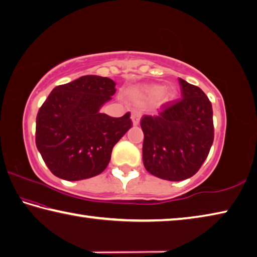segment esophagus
<instances>
[{
  "label": "esophagus",
  "instance_id": "obj_1",
  "mask_svg": "<svg viewBox=\"0 0 257 257\" xmlns=\"http://www.w3.org/2000/svg\"><path fill=\"white\" fill-rule=\"evenodd\" d=\"M131 118L133 121V125H138L139 123H140V119H141V112L139 110H133Z\"/></svg>",
  "mask_w": 257,
  "mask_h": 257
}]
</instances>
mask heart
Returning a JSON list of instances; mask_svg holds the SVG:
<instances>
[{"label":"heart","instance_id":"heart-1","mask_svg":"<svg viewBox=\"0 0 257 257\" xmlns=\"http://www.w3.org/2000/svg\"><path fill=\"white\" fill-rule=\"evenodd\" d=\"M141 92L148 98L156 99L164 93V87H161V85H148V87L142 88ZM174 94H175V91L173 89H169L165 92V96L167 98H173Z\"/></svg>","mask_w":257,"mask_h":257}]
</instances>
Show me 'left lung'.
<instances>
[{
  "label": "left lung",
  "instance_id": "obj_1",
  "mask_svg": "<svg viewBox=\"0 0 257 257\" xmlns=\"http://www.w3.org/2000/svg\"><path fill=\"white\" fill-rule=\"evenodd\" d=\"M182 99L166 102L158 115L141 118L143 165L166 181H184L195 175L208 157L214 139L213 111L202 90L179 78Z\"/></svg>",
  "mask_w": 257,
  "mask_h": 257
}]
</instances>
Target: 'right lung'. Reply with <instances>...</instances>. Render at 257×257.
I'll list each match as a JSON object with an SVG mask.
<instances>
[{"label": "right lung", "instance_id": "right-lung-1", "mask_svg": "<svg viewBox=\"0 0 257 257\" xmlns=\"http://www.w3.org/2000/svg\"><path fill=\"white\" fill-rule=\"evenodd\" d=\"M109 78L84 75L57 85L36 118V146L51 172L65 181L97 176L111 150L131 128V114L110 117L99 109L116 92Z\"/></svg>", "mask_w": 257, "mask_h": 257}]
</instances>
